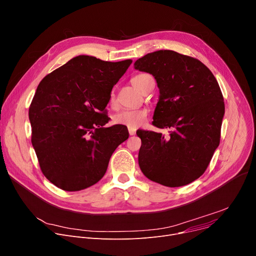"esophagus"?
Listing matches in <instances>:
<instances>
[{"label":"esophagus","mask_w":256,"mask_h":256,"mask_svg":"<svg viewBox=\"0 0 256 256\" xmlns=\"http://www.w3.org/2000/svg\"><path fill=\"white\" fill-rule=\"evenodd\" d=\"M128 130H129V134H130V135H135V133H136V129H135V128L129 127Z\"/></svg>","instance_id":"esophagus-1"}]
</instances>
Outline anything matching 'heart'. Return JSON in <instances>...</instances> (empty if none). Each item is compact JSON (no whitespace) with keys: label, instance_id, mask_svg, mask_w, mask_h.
Returning a JSON list of instances; mask_svg holds the SVG:
<instances>
[{"label":"heart","instance_id":"heart-1","mask_svg":"<svg viewBox=\"0 0 256 256\" xmlns=\"http://www.w3.org/2000/svg\"><path fill=\"white\" fill-rule=\"evenodd\" d=\"M148 76L146 74H136L131 78V84L137 89L142 91L146 78ZM110 102L112 104H114V94L110 93ZM148 112L144 108H134V110H123L114 114V121L116 124L124 125L131 128L140 127L144 124V122L146 119Z\"/></svg>","mask_w":256,"mask_h":256}]
</instances>
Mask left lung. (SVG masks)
I'll return each mask as SVG.
<instances>
[{"instance_id": "obj_1", "label": "left lung", "mask_w": 256, "mask_h": 256, "mask_svg": "<svg viewBox=\"0 0 256 256\" xmlns=\"http://www.w3.org/2000/svg\"><path fill=\"white\" fill-rule=\"evenodd\" d=\"M134 68L154 76L159 100L152 125L168 135L137 130L138 164L154 182L182 186L199 178L220 142L224 102L211 70L196 58L159 50L137 60Z\"/></svg>"}]
</instances>
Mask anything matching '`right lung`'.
<instances>
[{
	"label": "right lung",
	"mask_w": 256,
	"mask_h": 256,
	"mask_svg": "<svg viewBox=\"0 0 256 256\" xmlns=\"http://www.w3.org/2000/svg\"><path fill=\"white\" fill-rule=\"evenodd\" d=\"M131 60L110 62L78 55L47 74L28 110L32 144L46 178L68 192L87 188L106 172L114 150L129 132L104 127L112 87Z\"/></svg>",
	"instance_id": "1"
}]
</instances>
